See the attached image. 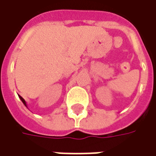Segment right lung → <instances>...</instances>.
Segmentation results:
<instances>
[{"instance_id": "add662e5", "label": "right lung", "mask_w": 156, "mask_h": 156, "mask_svg": "<svg viewBox=\"0 0 156 156\" xmlns=\"http://www.w3.org/2000/svg\"><path fill=\"white\" fill-rule=\"evenodd\" d=\"M18 97H19V98H20V100H21L22 102H23V104H24L25 106H26V107H28V106H27V103H26V101H25L24 99H23V97H22L21 95H18Z\"/></svg>"}]
</instances>
